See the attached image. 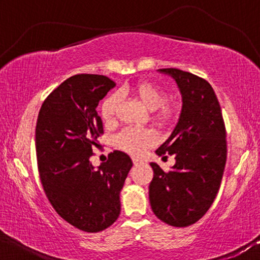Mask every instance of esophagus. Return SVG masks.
<instances>
[{
  "label": "esophagus",
  "mask_w": 260,
  "mask_h": 260,
  "mask_svg": "<svg viewBox=\"0 0 260 260\" xmlns=\"http://www.w3.org/2000/svg\"><path fill=\"white\" fill-rule=\"evenodd\" d=\"M143 162V160H140V159H133V164L134 165H139V164H142Z\"/></svg>",
  "instance_id": "obj_1"
}]
</instances>
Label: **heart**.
I'll list each match as a JSON object with an SVG mask.
<instances>
[{
	"label": "heart",
	"instance_id": "heart-1",
	"mask_svg": "<svg viewBox=\"0 0 260 260\" xmlns=\"http://www.w3.org/2000/svg\"><path fill=\"white\" fill-rule=\"evenodd\" d=\"M131 92L143 104L149 111H153L151 120L157 126L166 127L172 123L176 117L175 107L168 101L166 92L153 83L140 82L131 88ZM120 96L117 94H111L103 101L100 107V115L104 123L111 126L117 117ZM155 143V134L149 129H133L126 128L115 138V145L120 150L128 153L133 156H139L150 148Z\"/></svg>",
	"mask_w": 260,
	"mask_h": 260
}]
</instances>
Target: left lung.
Returning <instances> with one entry per match:
<instances>
[{"label": "left lung", "mask_w": 260, "mask_h": 260, "mask_svg": "<svg viewBox=\"0 0 260 260\" xmlns=\"http://www.w3.org/2000/svg\"><path fill=\"white\" fill-rule=\"evenodd\" d=\"M159 72L176 80L183 104L175 129L156 150L159 156L174 155L176 164L165 172L150 162L154 177L149 201L157 219L186 228L207 213L219 192L228 155L225 123L215 91L207 80L177 68Z\"/></svg>", "instance_id": "1"}]
</instances>
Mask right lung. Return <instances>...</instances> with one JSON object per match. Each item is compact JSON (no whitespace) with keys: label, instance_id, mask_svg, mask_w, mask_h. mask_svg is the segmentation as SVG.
I'll return each instance as SVG.
<instances>
[{"label":"right lung","instance_id":"1","mask_svg":"<svg viewBox=\"0 0 260 260\" xmlns=\"http://www.w3.org/2000/svg\"><path fill=\"white\" fill-rule=\"evenodd\" d=\"M115 85L99 74L71 77L45 99L35 128L45 194L62 219L85 232L103 231L117 220L120 192L133 165L118 150L98 169L90 162L104 134L96 107Z\"/></svg>","mask_w":260,"mask_h":260}]
</instances>
